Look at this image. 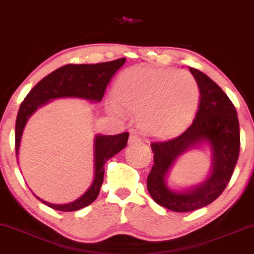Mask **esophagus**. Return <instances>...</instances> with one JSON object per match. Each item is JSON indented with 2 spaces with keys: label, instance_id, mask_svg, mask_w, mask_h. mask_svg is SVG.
I'll return each mask as SVG.
<instances>
[{
  "label": "esophagus",
  "instance_id": "obj_1",
  "mask_svg": "<svg viewBox=\"0 0 254 254\" xmlns=\"http://www.w3.org/2000/svg\"><path fill=\"white\" fill-rule=\"evenodd\" d=\"M139 141H141V139H139V136L137 135V134H135V133H131L130 135H129V144H135V143H138Z\"/></svg>",
  "mask_w": 254,
  "mask_h": 254
}]
</instances>
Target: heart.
Instances as JSON below:
<instances>
[{"mask_svg": "<svg viewBox=\"0 0 254 254\" xmlns=\"http://www.w3.org/2000/svg\"><path fill=\"white\" fill-rule=\"evenodd\" d=\"M112 112L138 113L146 136L171 137L190 124L199 103V87L188 72L136 66L121 73L113 87Z\"/></svg>", "mask_w": 254, "mask_h": 254, "instance_id": "1", "label": "heart"}]
</instances>
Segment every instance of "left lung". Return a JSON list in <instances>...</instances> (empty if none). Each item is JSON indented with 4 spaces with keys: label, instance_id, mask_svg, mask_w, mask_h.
<instances>
[{
    "label": "left lung",
    "instance_id": "8db88e82",
    "mask_svg": "<svg viewBox=\"0 0 254 254\" xmlns=\"http://www.w3.org/2000/svg\"><path fill=\"white\" fill-rule=\"evenodd\" d=\"M189 71L199 87L196 118L178 137L151 143L154 164L146 180L152 199L173 212H191L214 201L229 183L240 154V124L234 104L206 74L192 67ZM205 144L212 154L208 179L185 190L170 189L167 175L175 160L189 149Z\"/></svg>",
    "mask_w": 254,
    "mask_h": 254
}]
</instances>
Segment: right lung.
Listing matches in <instances>:
<instances>
[{
    "instance_id": "right-lung-1",
    "label": "right lung",
    "mask_w": 254,
    "mask_h": 254,
    "mask_svg": "<svg viewBox=\"0 0 254 254\" xmlns=\"http://www.w3.org/2000/svg\"><path fill=\"white\" fill-rule=\"evenodd\" d=\"M126 58L98 64H68L57 68L35 84L21 103L16 120V156L18 159L21 136L25 126L36 110L57 98H80L98 103L117 69L125 64ZM128 133L118 135H96L94 139V181L78 199L67 204H53L34 196L40 201L57 211L73 212L90 205L100 193L104 178V164L126 148Z\"/></svg>"
}]
</instances>
